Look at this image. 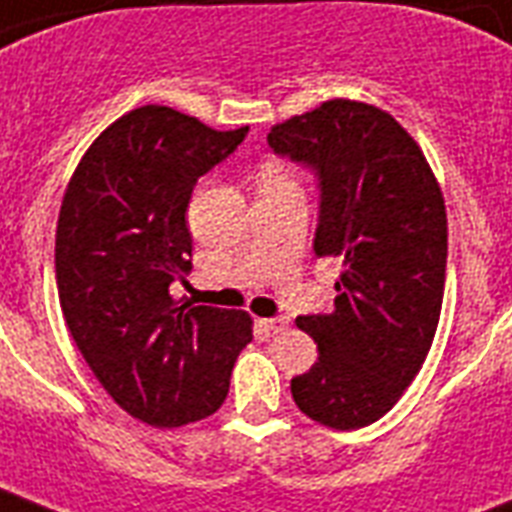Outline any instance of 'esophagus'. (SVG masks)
<instances>
[{
    "mask_svg": "<svg viewBox=\"0 0 512 512\" xmlns=\"http://www.w3.org/2000/svg\"><path fill=\"white\" fill-rule=\"evenodd\" d=\"M260 325L265 327V330H268V333L271 335H279L284 330V327H287V317H271V319H263V322H260Z\"/></svg>",
    "mask_w": 512,
    "mask_h": 512,
    "instance_id": "esophagus-1",
    "label": "esophagus"
}]
</instances>
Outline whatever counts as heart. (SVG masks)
I'll list each match as a JSON object with an SVG mask.
<instances>
[{"label": "heart", "instance_id": "1", "mask_svg": "<svg viewBox=\"0 0 512 512\" xmlns=\"http://www.w3.org/2000/svg\"><path fill=\"white\" fill-rule=\"evenodd\" d=\"M279 182H290V177L284 174V169H279V166H263V171H260V185H279Z\"/></svg>", "mask_w": 512, "mask_h": 512}]
</instances>
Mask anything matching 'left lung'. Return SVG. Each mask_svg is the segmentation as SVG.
Listing matches in <instances>:
<instances>
[{
  "label": "left lung",
  "mask_w": 512,
  "mask_h": 512,
  "mask_svg": "<svg viewBox=\"0 0 512 512\" xmlns=\"http://www.w3.org/2000/svg\"><path fill=\"white\" fill-rule=\"evenodd\" d=\"M276 155L319 187L317 257H341L330 314L298 317L319 357L292 400L333 429L378 421L421 370L438 330L448 225L438 179L395 117L333 99L271 128Z\"/></svg>",
  "instance_id": "obj_1"
}]
</instances>
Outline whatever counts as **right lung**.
Listing matches in <instances>:
<instances>
[{"instance_id": "add662e5", "label": "right lung", "mask_w": 512, "mask_h": 512, "mask_svg": "<svg viewBox=\"0 0 512 512\" xmlns=\"http://www.w3.org/2000/svg\"><path fill=\"white\" fill-rule=\"evenodd\" d=\"M249 126L214 131L171 107L131 109L88 147L56 228V284L77 349L115 400L152 427L212 416L252 341L244 311L177 306L193 263L185 212Z\"/></svg>"}]
</instances>
